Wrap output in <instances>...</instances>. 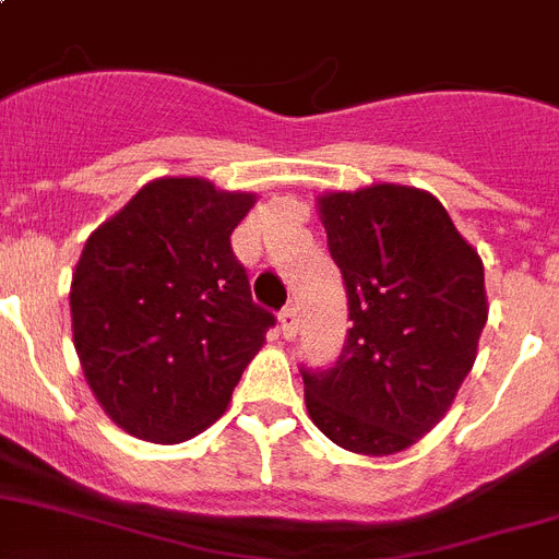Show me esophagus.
<instances>
[{
  "mask_svg": "<svg viewBox=\"0 0 559 559\" xmlns=\"http://www.w3.org/2000/svg\"><path fill=\"white\" fill-rule=\"evenodd\" d=\"M280 331H283L285 338L297 336L299 317H297V308H294V305H288V308H283V311H280Z\"/></svg>",
  "mask_w": 559,
  "mask_h": 559,
  "instance_id": "obj_1",
  "label": "esophagus"
}]
</instances>
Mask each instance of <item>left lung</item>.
Here are the masks:
<instances>
[{"instance_id":"left-lung-1","label":"left lung","mask_w":559,"mask_h":559,"mask_svg":"<svg viewBox=\"0 0 559 559\" xmlns=\"http://www.w3.org/2000/svg\"><path fill=\"white\" fill-rule=\"evenodd\" d=\"M319 214L353 325L331 367H302L308 416L345 450L393 455L441 421L475 365L484 262L421 189L331 192Z\"/></svg>"}]
</instances>
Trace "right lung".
Instances as JSON below:
<instances>
[{
    "instance_id": "add662e5",
    "label": "right lung",
    "mask_w": 559,
    "mask_h": 559,
    "mask_svg": "<svg viewBox=\"0 0 559 559\" xmlns=\"http://www.w3.org/2000/svg\"><path fill=\"white\" fill-rule=\"evenodd\" d=\"M254 194L157 178L90 234L70 288L73 345L112 421L180 443L223 416L274 313L251 299L231 231Z\"/></svg>"
}]
</instances>
